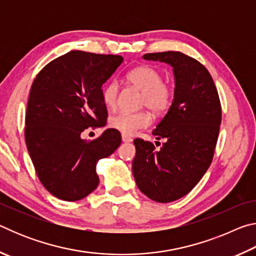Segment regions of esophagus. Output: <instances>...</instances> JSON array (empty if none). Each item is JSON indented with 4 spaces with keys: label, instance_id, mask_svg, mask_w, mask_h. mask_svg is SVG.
Segmentation results:
<instances>
[{
    "label": "esophagus",
    "instance_id": "obj_1",
    "mask_svg": "<svg viewBox=\"0 0 256 256\" xmlns=\"http://www.w3.org/2000/svg\"><path fill=\"white\" fill-rule=\"evenodd\" d=\"M122 141L125 144H128V142H132V138L126 136V134H122Z\"/></svg>",
    "mask_w": 256,
    "mask_h": 256
}]
</instances>
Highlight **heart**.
<instances>
[{"mask_svg":"<svg viewBox=\"0 0 256 256\" xmlns=\"http://www.w3.org/2000/svg\"><path fill=\"white\" fill-rule=\"evenodd\" d=\"M126 80L141 90V105L154 112L164 114L170 110L174 92L172 86L162 81V76L158 70L149 66H141L132 68L126 73ZM118 96V84L112 81L102 86V99L108 110L116 106ZM151 116L148 112H120L110 118V126L123 134H134L141 128L149 126Z\"/></svg>","mask_w":256,"mask_h":256,"instance_id":"1","label":"heart"}]
</instances>
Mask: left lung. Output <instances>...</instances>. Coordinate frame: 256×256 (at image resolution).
I'll list each match as a JSON object with an SVG mask.
<instances>
[{
  "label": "left lung",
  "instance_id": "left-lung-1",
  "mask_svg": "<svg viewBox=\"0 0 256 256\" xmlns=\"http://www.w3.org/2000/svg\"><path fill=\"white\" fill-rule=\"evenodd\" d=\"M164 62L175 76L174 100L152 134L164 138L159 150L136 138L134 180L144 196L160 203L172 202L193 190L214 158L222 123V105L209 71L180 52L144 55Z\"/></svg>",
  "mask_w": 256,
  "mask_h": 256
}]
</instances>
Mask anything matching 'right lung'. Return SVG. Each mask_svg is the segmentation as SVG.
I'll list each match as a JSON object with an SVG mask.
<instances>
[{
  "instance_id": "add662e5",
  "label": "right lung",
  "mask_w": 256,
  "mask_h": 256,
  "mask_svg": "<svg viewBox=\"0 0 256 256\" xmlns=\"http://www.w3.org/2000/svg\"><path fill=\"white\" fill-rule=\"evenodd\" d=\"M122 62L120 55L71 50L34 78L26 114V144L38 178L60 200H81L96 190L97 162L120 144V133L114 128L92 141L84 140L81 133L105 126L108 112L102 86Z\"/></svg>"
}]
</instances>
